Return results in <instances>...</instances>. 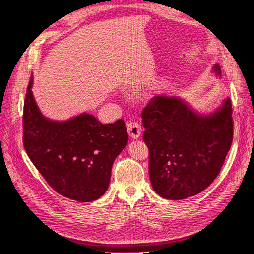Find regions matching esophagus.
<instances>
[{
	"mask_svg": "<svg viewBox=\"0 0 254 254\" xmlns=\"http://www.w3.org/2000/svg\"><path fill=\"white\" fill-rule=\"evenodd\" d=\"M127 130L129 135L132 137V139H139L142 133V128L140 123L137 122H130L127 124Z\"/></svg>",
	"mask_w": 254,
	"mask_h": 254,
	"instance_id": "1",
	"label": "esophagus"
}]
</instances>
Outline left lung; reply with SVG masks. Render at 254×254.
<instances>
[{"instance_id":"obj_1","label":"left lung","mask_w":254,"mask_h":254,"mask_svg":"<svg viewBox=\"0 0 254 254\" xmlns=\"http://www.w3.org/2000/svg\"><path fill=\"white\" fill-rule=\"evenodd\" d=\"M212 71L221 76L218 64ZM142 124L152 189L171 200L195 196L209 187L233 139L229 97L213 112L200 113L180 96L159 95L143 110Z\"/></svg>"}]
</instances>
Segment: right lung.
I'll return each instance as SVG.
<instances>
[{
  "label": "right lung",
  "instance_id": "right-lung-1",
  "mask_svg": "<svg viewBox=\"0 0 254 254\" xmlns=\"http://www.w3.org/2000/svg\"><path fill=\"white\" fill-rule=\"evenodd\" d=\"M30 78L23 111V144L29 159L58 194L91 202L108 190L115 158L128 143L123 120L102 124L83 112L66 121L44 117Z\"/></svg>",
  "mask_w": 254,
  "mask_h": 254
}]
</instances>
